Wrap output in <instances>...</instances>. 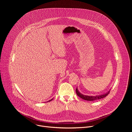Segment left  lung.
Instances as JSON below:
<instances>
[{"mask_svg": "<svg viewBox=\"0 0 132 132\" xmlns=\"http://www.w3.org/2000/svg\"><path fill=\"white\" fill-rule=\"evenodd\" d=\"M110 90L106 93L103 94V95H99V96H86V95H84L82 94H81V93H80L79 92V91L78 90L77 88L76 89V92L78 96H79L80 98H81V99L87 100V101H95L97 100H99L100 99H102L103 98H105L106 96H108V94L110 93Z\"/></svg>", "mask_w": 132, "mask_h": 132, "instance_id": "obj_1", "label": "left lung"}]
</instances>
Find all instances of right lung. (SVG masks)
<instances>
[{
	"instance_id": "right-lung-1",
	"label": "right lung",
	"mask_w": 132,
	"mask_h": 132,
	"mask_svg": "<svg viewBox=\"0 0 132 132\" xmlns=\"http://www.w3.org/2000/svg\"><path fill=\"white\" fill-rule=\"evenodd\" d=\"M52 100H53V99H51V100H49V101H52Z\"/></svg>"
}]
</instances>
